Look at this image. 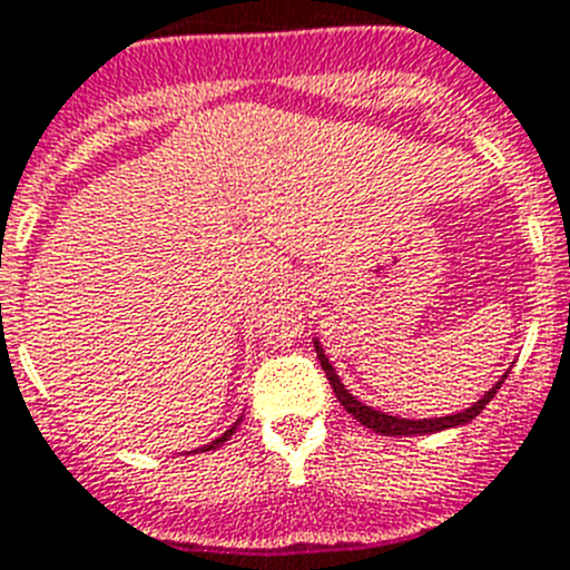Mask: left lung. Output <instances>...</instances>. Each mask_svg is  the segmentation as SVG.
I'll return each mask as SVG.
<instances>
[{
    "label": "left lung",
    "mask_w": 570,
    "mask_h": 570,
    "mask_svg": "<svg viewBox=\"0 0 570 570\" xmlns=\"http://www.w3.org/2000/svg\"><path fill=\"white\" fill-rule=\"evenodd\" d=\"M316 356H320L322 371H325V376H328L331 387H334V394H336V400L342 402V407H345L347 414L354 416L356 422H362V425H365V428H374L376 434H382V436L436 434V431H445V428L465 425V422H471L473 416H480V414H482V407H485L488 402L493 400V394H497V391H500L502 380H505V376H502V380L497 382V385H493L491 391H488V394L482 396L480 402H473V405H471V407H465V411H462V414H454V416H440V420H400V416H387V414H382V411H374V407L362 405L360 400H354V396L347 394L345 385H342L340 376H336V371H334V367H331L328 356H325V351H322V347H320V342H316Z\"/></svg>",
    "instance_id": "left-lung-1"
}]
</instances>
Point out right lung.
I'll list each match as a JSON object with an SVG mask.
<instances>
[{"label":"right lung","mask_w":570,"mask_h":570,"mask_svg":"<svg viewBox=\"0 0 570 570\" xmlns=\"http://www.w3.org/2000/svg\"><path fill=\"white\" fill-rule=\"evenodd\" d=\"M239 422H242V420H236V422H234V425H230V428H228V431H225V434H223V436H219V440H214V442H210V445L199 448V451H214V448H219V445H223V442H225V440H228V436H230V434H234V431H236V425H239Z\"/></svg>","instance_id":"1"}]
</instances>
